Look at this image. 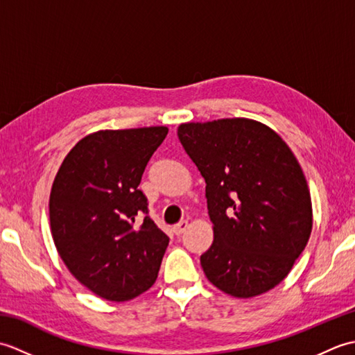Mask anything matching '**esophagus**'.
I'll return each mask as SVG.
<instances>
[{
  "instance_id": "34e87169",
  "label": "esophagus",
  "mask_w": 355,
  "mask_h": 355,
  "mask_svg": "<svg viewBox=\"0 0 355 355\" xmlns=\"http://www.w3.org/2000/svg\"><path fill=\"white\" fill-rule=\"evenodd\" d=\"M187 227H189V223H187V221H182V223H178L177 225H173V227H172V232L175 233L177 236H180V235H183V233L186 232V229H187Z\"/></svg>"
}]
</instances>
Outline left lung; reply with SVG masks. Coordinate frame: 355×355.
Listing matches in <instances>:
<instances>
[{"label": "left lung", "mask_w": 355, "mask_h": 355, "mask_svg": "<svg viewBox=\"0 0 355 355\" xmlns=\"http://www.w3.org/2000/svg\"><path fill=\"white\" fill-rule=\"evenodd\" d=\"M177 135L206 182L214 243L206 277L238 299L267 293L288 276L313 229L306 178L293 150L258 120L189 122Z\"/></svg>", "instance_id": "obj_1"}]
</instances>
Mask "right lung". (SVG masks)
Listing matches in <instances>:
<instances>
[{"label": "right lung", "mask_w": 355, "mask_h": 355, "mask_svg": "<svg viewBox=\"0 0 355 355\" xmlns=\"http://www.w3.org/2000/svg\"><path fill=\"white\" fill-rule=\"evenodd\" d=\"M166 126L102 130L79 140L59 168L49 210L61 259L89 291L112 302L154 285L169 238L139 189Z\"/></svg>", "instance_id": "obj_1"}]
</instances>
